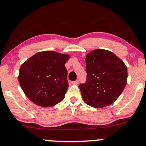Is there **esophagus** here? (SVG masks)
<instances>
[{
    "label": "esophagus",
    "instance_id": "obj_1",
    "mask_svg": "<svg viewBox=\"0 0 146 146\" xmlns=\"http://www.w3.org/2000/svg\"><path fill=\"white\" fill-rule=\"evenodd\" d=\"M78 82H79L78 80H77L76 81H73V82H72V84H78Z\"/></svg>",
    "mask_w": 146,
    "mask_h": 146
}]
</instances>
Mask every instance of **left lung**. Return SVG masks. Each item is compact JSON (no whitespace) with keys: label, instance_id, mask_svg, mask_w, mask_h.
<instances>
[{"label":"left lung","instance_id":"1","mask_svg":"<svg viewBox=\"0 0 146 146\" xmlns=\"http://www.w3.org/2000/svg\"><path fill=\"white\" fill-rule=\"evenodd\" d=\"M86 81L79 85L85 103L94 108L111 105L127 84V69L110 51L94 50L86 56Z\"/></svg>","mask_w":146,"mask_h":146}]
</instances>
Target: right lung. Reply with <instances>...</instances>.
<instances>
[{
	"instance_id": "right-lung-1",
	"label": "right lung",
	"mask_w": 146,
	"mask_h": 146,
	"mask_svg": "<svg viewBox=\"0 0 146 146\" xmlns=\"http://www.w3.org/2000/svg\"><path fill=\"white\" fill-rule=\"evenodd\" d=\"M70 57L44 51L33 55L22 64L19 82L30 101L44 107L63 101L68 88L65 64Z\"/></svg>"
}]
</instances>
